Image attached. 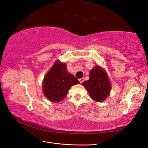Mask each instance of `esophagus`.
I'll return each mask as SVG.
<instances>
[{
	"mask_svg": "<svg viewBox=\"0 0 148 148\" xmlns=\"http://www.w3.org/2000/svg\"><path fill=\"white\" fill-rule=\"evenodd\" d=\"M79 82H81V83H82V82H84V77L80 78L79 79Z\"/></svg>",
	"mask_w": 148,
	"mask_h": 148,
	"instance_id": "34e87169",
	"label": "esophagus"
}]
</instances>
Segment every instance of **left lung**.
Here are the masks:
<instances>
[{
    "label": "left lung",
    "mask_w": 148,
    "mask_h": 148,
    "mask_svg": "<svg viewBox=\"0 0 148 148\" xmlns=\"http://www.w3.org/2000/svg\"><path fill=\"white\" fill-rule=\"evenodd\" d=\"M82 84L88 91L91 99L98 102L104 101L111 90L107 73L98 66L91 69L89 80L83 82Z\"/></svg>",
    "instance_id": "8db88e82"
}]
</instances>
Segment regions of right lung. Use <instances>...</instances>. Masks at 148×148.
Masks as SVG:
<instances>
[{
  "instance_id": "1",
  "label": "right lung",
  "mask_w": 148,
  "mask_h": 148,
  "mask_svg": "<svg viewBox=\"0 0 148 148\" xmlns=\"http://www.w3.org/2000/svg\"><path fill=\"white\" fill-rule=\"evenodd\" d=\"M79 83L76 77L67 73L66 64L57 60L45 75L43 93L50 101L59 102L66 97L71 86Z\"/></svg>"
}]
</instances>
